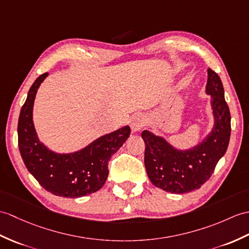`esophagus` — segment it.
Wrapping results in <instances>:
<instances>
[{
	"instance_id": "esophagus-1",
	"label": "esophagus",
	"mask_w": 249,
	"mask_h": 249,
	"mask_svg": "<svg viewBox=\"0 0 249 249\" xmlns=\"http://www.w3.org/2000/svg\"><path fill=\"white\" fill-rule=\"evenodd\" d=\"M146 124V120L142 114L134 115L130 120V127L132 131H139L141 130Z\"/></svg>"
}]
</instances>
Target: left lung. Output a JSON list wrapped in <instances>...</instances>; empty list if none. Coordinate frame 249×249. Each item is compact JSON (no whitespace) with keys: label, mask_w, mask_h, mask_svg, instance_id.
Instances as JSON below:
<instances>
[{"label":"left lung","mask_w":249,"mask_h":249,"mask_svg":"<svg viewBox=\"0 0 249 249\" xmlns=\"http://www.w3.org/2000/svg\"><path fill=\"white\" fill-rule=\"evenodd\" d=\"M206 92L211 95L214 127L205 140L188 151H178L164 139L144 130V164L149 180L166 192L182 194L199 189L209 180L227 151L230 140V111L217 73L208 69Z\"/></svg>","instance_id":"1"}]
</instances>
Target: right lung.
<instances>
[{
    "label": "right lung",
    "mask_w": 249,
    "mask_h": 249,
    "mask_svg": "<svg viewBox=\"0 0 249 249\" xmlns=\"http://www.w3.org/2000/svg\"><path fill=\"white\" fill-rule=\"evenodd\" d=\"M48 73L41 74L28 91L18 122V144L28 172L52 194L62 197H82L100 190L108 177V163L130 135L125 126L98 138L73 154L49 151L38 140L33 123V106L37 90Z\"/></svg>",
    "instance_id": "1"
}]
</instances>
